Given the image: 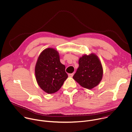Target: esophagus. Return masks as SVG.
Here are the masks:
<instances>
[{"mask_svg":"<svg viewBox=\"0 0 132 132\" xmlns=\"http://www.w3.org/2000/svg\"><path fill=\"white\" fill-rule=\"evenodd\" d=\"M73 75H74V73H70V74H68L69 77H72L73 76Z\"/></svg>","mask_w":132,"mask_h":132,"instance_id":"1","label":"esophagus"}]
</instances>
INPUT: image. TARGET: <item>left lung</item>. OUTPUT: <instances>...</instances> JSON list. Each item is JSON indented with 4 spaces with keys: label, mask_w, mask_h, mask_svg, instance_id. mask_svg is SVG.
Returning a JSON list of instances; mask_svg holds the SVG:
<instances>
[{
    "label": "left lung",
    "mask_w": 132,
    "mask_h": 132,
    "mask_svg": "<svg viewBox=\"0 0 132 132\" xmlns=\"http://www.w3.org/2000/svg\"><path fill=\"white\" fill-rule=\"evenodd\" d=\"M79 67L73 78L81 86L91 89L102 78L103 69L98 57L94 54L84 55L78 60Z\"/></svg>",
    "instance_id": "1"
}]
</instances>
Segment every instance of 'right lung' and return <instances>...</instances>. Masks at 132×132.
<instances>
[{
	"label": "right lung",
	"instance_id": "right-lung-1",
	"mask_svg": "<svg viewBox=\"0 0 132 132\" xmlns=\"http://www.w3.org/2000/svg\"><path fill=\"white\" fill-rule=\"evenodd\" d=\"M65 69L56 50L50 48L44 50L38 58L35 69L38 85L48 94L57 92L68 77Z\"/></svg>",
	"mask_w": 132,
	"mask_h": 132
}]
</instances>
